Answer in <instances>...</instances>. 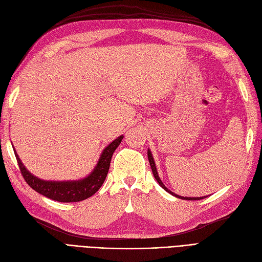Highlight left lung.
Segmentation results:
<instances>
[{
    "mask_svg": "<svg viewBox=\"0 0 262 262\" xmlns=\"http://www.w3.org/2000/svg\"><path fill=\"white\" fill-rule=\"evenodd\" d=\"M147 157H148V161H149L150 168H152V171H153V175H154L155 179L157 180L158 184H160V186H161L163 189H165V190H166V191L169 192V193H171L172 195H175V196L179 198V199H184V200H200V199H203V196H202V198H186V196H180V195H178V194H175L173 192L169 191V190L164 186V184L162 182L161 178L158 177V173H157V170H156V166H155V163H154V160H153V156H152V154H150V150H149V149L147 150ZM204 198H205V196H204Z\"/></svg>",
    "mask_w": 262,
    "mask_h": 262,
    "instance_id": "8db88e82",
    "label": "left lung"
}]
</instances>
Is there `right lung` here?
<instances>
[{"label": "right lung", "mask_w": 262, "mask_h": 262, "mask_svg": "<svg viewBox=\"0 0 262 262\" xmlns=\"http://www.w3.org/2000/svg\"><path fill=\"white\" fill-rule=\"evenodd\" d=\"M123 136L119 137L112 142L101 153V156L93 172L89 177L78 181H46L41 180L31 173L25 168V166L20 162L18 155L15 152V156L18 163V167L25 181L33 188L35 191L40 193L49 199L59 202H78L83 201L87 198L96 193L99 188L104 184L109 170L110 161L116 148L121 143Z\"/></svg>", "instance_id": "add662e5"}]
</instances>
